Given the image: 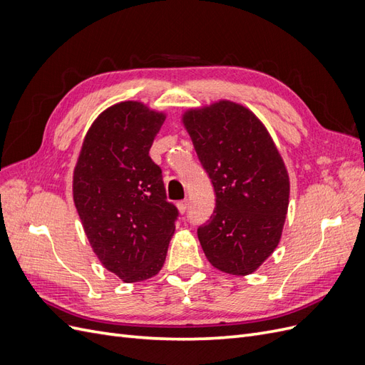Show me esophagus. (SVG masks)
<instances>
[{
	"instance_id": "1",
	"label": "esophagus",
	"mask_w": 365,
	"mask_h": 365,
	"mask_svg": "<svg viewBox=\"0 0 365 365\" xmlns=\"http://www.w3.org/2000/svg\"><path fill=\"white\" fill-rule=\"evenodd\" d=\"M176 205H178L180 213H182V215L187 212V210H189V201H187V200H182V201H180V202L176 204Z\"/></svg>"
}]
</instances>
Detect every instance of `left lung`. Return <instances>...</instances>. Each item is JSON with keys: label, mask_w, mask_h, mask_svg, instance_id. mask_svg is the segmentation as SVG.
<instances>
[{"label": "left lung", "mask_w": 365, "mask_h": 365, "mask_svg": "<svg viewBox=\"0 0 365 365\" xmlns=\"http://www.w3.org/2000/svg\"><path fill=\"white\" fill-rule=\"evenodd\" d=\"M215 189V210L197 239L215 268L247 275L279 245L289 176L271 135L245 106L220 101L182 115Z\"/></svg>", "instance_id": "1"}]
</instances>
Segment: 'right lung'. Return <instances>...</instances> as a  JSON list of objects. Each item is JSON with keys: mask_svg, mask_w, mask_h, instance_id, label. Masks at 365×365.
<instances>
[{"mask_svg": "<svg viewBox=\"0 0 365 365\" xmlns=\"http://www.w3.org/2000/svg\"><path fill=\"white\" fill-rule=\"evenodd\" d=\"M164 120L140 102L108 108L88 129L74 168L85 235L103 267L126 283L160 272L180 215L149 157Z\"/></svg>", "mask_w": 365, "mask_h": 365, "instance_id": "right-lung-1", "label": "right lung"}]
</instances>
